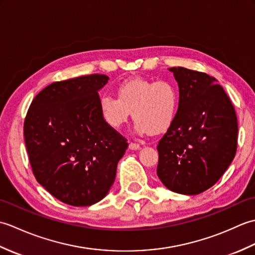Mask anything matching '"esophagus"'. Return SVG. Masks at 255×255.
Instances as JSON below:
<instances>
[{
    "label": "esophagus",
    "instance_id": "34e87169",
    "mask_svg": "<svg viewBox=\"0 0 255 255\" xmlns=\"http://www.w3.org/2000/svg\"><path fill=\"white\" fill-rule=\"evenodd\" d=\"M129 149H130V150H139L140 144L134 143V142H130V143H129Z\"/></svg>",
    "mask_w": 255,
    "mask_h": 255
}]
</instances>
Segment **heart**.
Segmentation results:
<instances>
[{
    "instance_id": "1",
    "label": "heart",
    "mask_w": 255,
    "mask_h": 255,
    "mask_svg": "<svg viewBox=\"0 0 255 255\" xmlns=\"http://www.w3.org/2000/svg\"><path fill=\"white\" fill-rule=\"evenodd\" d=\"M117 99L103 95L99 110L108 127L119 129L132 113L139 133H160L174 122L180 106V94L170 81L134 78L125 81L116 89Z\"/></svg>"
}]
</instances>
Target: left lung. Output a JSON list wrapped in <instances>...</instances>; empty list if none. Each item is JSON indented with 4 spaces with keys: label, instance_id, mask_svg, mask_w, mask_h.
I'll return each instance as SVG.
<instances>
[{
    "label": "left lung",
    "instance_id": "8db88e82",
    "mask_svg": "<svg viewBox=\"0 0 255 255\" xmlns=\"http://www.w3.org/2000/svg\"><path fill=\"white\" fill-rule=\"evenodd\" d=\"M169 70L178 85L180 106L156 147V174L170 191L197 195L215 185L235 158L236 111L214 77L182 67Z\"/></svg>",
    "mask_w": 255,
    "mask_h": 255
}]
</instances>
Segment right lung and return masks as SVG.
<instances>
[{
    "instance_id": "add662e5",
    "label": "right lung",
    "mask_w": 255,
    "mask_h": 255,
    "mask_svg": "<svg viewBox=\"0 0 255 255\" xmlns=\"http://www.w3.org/2000/svg\"><path fill=\"white\" fill-rule=\"evenodd\" d=\"M110 78L91 74L48 85L31 102L24 137L37 182L60 202L104 198L128 143L101 117L99 91Z\"/></svg>"
}]
</instances>
